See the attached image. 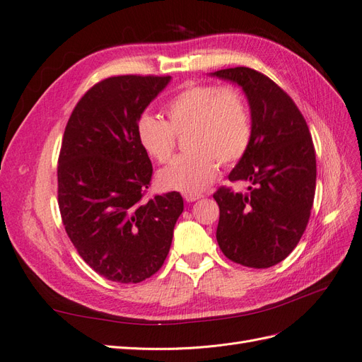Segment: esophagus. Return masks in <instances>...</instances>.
I'll use <instances>...</instances> for the list:
<instances>
[{"label": "esophagus", "instance_id": "obj_1", "mask_svg": "<svg viewBox=\"0 0 362 362\" xmlns=\"http://www.w3.org/2000/svg\"><path fill=\"white\" fill-rule=\"evenodd\" d=\"M201 198H204V196L198 194V193H184V199L187 202H194V201H198Z\"/></svg>", "mask_w": 362, "mask_h": 362}]
</instances>
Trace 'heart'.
Instances as JSON below:
<instances>
[{"label":"heart","mask_w":362,"mask_h":362,"mask_svg":"<svg viewBox=\"0 0 362 362\" xmlns=\"http://www.w3.org/2000/svg\"><path fill=\"white\" fill-rule=\"evenodd\" d=\"M163 120L141 113L136 136L146 154L160 164L175 149L177 137L187 133L184 148L189 152L172 160L158 173L164 190L198 193L217 177L221 161L233 164L242 158L252 140L249 108L235 89L214 84H187L164 105Z\"/></svg>","instance_id":"b5f03b06"}]
</instances>
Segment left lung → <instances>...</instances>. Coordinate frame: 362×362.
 Listing matches in <instances>:
<instances>
[{"mask_svg": "<svg viewBox=\"0 0 362 362\" xmlns=\"http://www.w3.org/2000/svg\"><path fill=\"white\" fill-rule=\"evenodd\" d=\"M211 75L242 87L250 107L252 140L229 173L247 181L249 193L221 187L218 247L231 261L267 269L286 259L308 225L315 193V149L298 105L255 69L238 66Z\"/></svg>", "mask_w": 362, "mask_h": 362, "instance_id": "left-lung-1", "label": "left lung"}]
</instances>
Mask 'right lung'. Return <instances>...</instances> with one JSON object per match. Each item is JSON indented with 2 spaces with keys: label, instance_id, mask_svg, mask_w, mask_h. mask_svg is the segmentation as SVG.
<instances>
[{
  "label": "right lung",
  "instance_id": "add662e5",
  "mask_svg": "<svg viewBox=\"0 0 362 362\" xmlns=\"http://www.w3.org/2000/svg\"><path fill=\"white\" fill-rule=\"evenodd\" d=\"M170 76H110L84 93L64 128L57 166L62 221L98 275L137 284L160 270L184 210L178 192L144 199L152 164L137 117Z\"/></svg>",
  "mask_w": 362,
  "mask_h": 362
}]
</instances>
